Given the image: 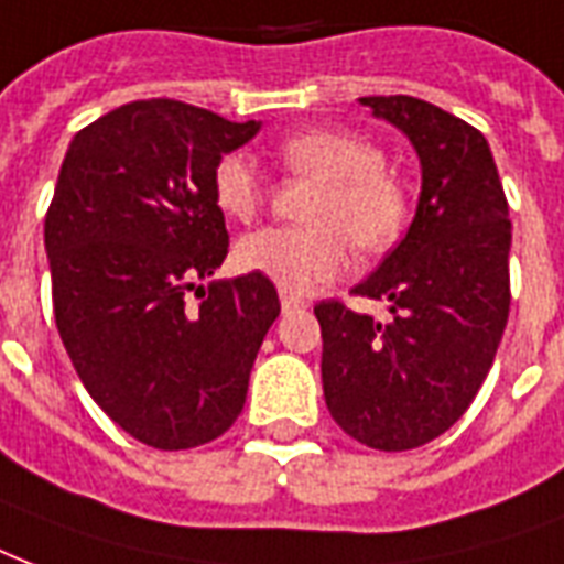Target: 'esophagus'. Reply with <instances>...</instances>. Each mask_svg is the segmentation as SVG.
I'll return each mask as SVG.
<instances>
[{
  "mask_svg": "<svg viewBox=\"0 0 564 564\" xmlns=\"http://www.w3.org/2000/svg\"><path fill=\"white\" fill-rule=\"evenodd\" d=\"M296 308H305V303L300 296H291V294H282V312H296Z\"/></svg>",
  "mask_w": 564,
  "mask_h": 564,
  "instance_id": "1",
  "label": "esophagus"
}]
</instances>
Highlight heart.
Instances as JSON below:
<instances>
[{
    "label": "heart",
    "mask_w": 564,
    "mask_h": 564,
    "mask_svg": "<svg viewBox=\"0 0 564 564\" xmlns=\"http://www.w3.org/2000/svg\"><path fill=\"white\" fill-rule=\"evenodd\" d=\"M288 173L317 182L305 217L312 226H268L235 247L238 268L276 282L288 294L338 279L350 268L352 241L379 252L400 238L409 220V194L386 170L377 143L344 129H308L279 143ZM214 205L232 220H252L264 205V182L243 155H223L212 173Z\"/></svg>",
    "instance_id": "1"
}]
</instances>
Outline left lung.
<instances>
[{
	"label": "left lung",
	"instance_id": "obj_1",
	"mask_svg": "<svg viewBox=\"0 0 564 564\" xmlns=\"http://www.w3.org/2000/svg\"><path fill=\"white\" fill-rule=\"evenodd\" d=\"M412 141L421 196L409 232L352 291L388 300L391 323L314 305L323 397L347 435L412 449L447 432L486 382L509 321L512 223L482 132L414 96H361Z\"/></svg>",
	"mask_w": 564,
	"mask_h": 564
}]
</instances>
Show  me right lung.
<instances>
[{
    "label": "right lung",
    "instance_id": "obj_1",
    "mask_svg": "<svg viewBox=\"0 0 564 564\" xmlns=\"http://www.w3.org/2000/svg\"><path fill=\"white\" fill-rule=\"evenodd\" d=\"M259 129L141 99L85 126L61 164L43 226L61 341L99 409L155 449L199 447L238 421L279 317L270 279L199 285L229 252L214 164Z\"/></svg>",
    "mask_w": 564,
    "mask_h": 564
}]
</instances>
